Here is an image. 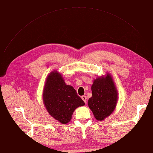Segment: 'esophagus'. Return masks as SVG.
I'll return each instance as SVG.
<instances>
[{"label": "esophagus", "mask_w": 153, "mask_h": 153, "mask_svg": "<svg viewBox=\"0 0 153 153\" xmlns=\"http://www.w3.org/2000/svg\"><path fill=\"white\" fill-rule=\"evenodd\" d=\"M81 98H82V100L84 101V102L86 103H87V97H86L85 96H82L81 97Z\"/></svg>", "instance_id": "obj_1"}]
</instances>
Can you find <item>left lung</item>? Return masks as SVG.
I'll list each match as a JSON object with an SVG mask.
<instances>
[{"instance_id": "left-lung-1", "label": "left lung", "mask_w": 153, "mask_h": 153, "mask_svg": "<svg viewBox=\"0 0 153 153\" xmlns=\"http://www.w3.org/2000/svg\"><path fill=\"white\" fill-rule=\"evenodd\" d=\"M92 97L88 100V106L96 120L103 121L111 115L117 103L118 91L112 75L98 77L91 86Z\"/></svg>"}]
</instances>
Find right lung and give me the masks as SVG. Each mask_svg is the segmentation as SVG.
I'll list each match as a JSON object with an SVG mask.
<instances>
[{
	"label": "right lung",
	"mask_w": 153,
	"mask_h": 153,
	"mask_svg": "<svg viewBox=\"0 0 153 153\" xmlns=\"http://www.w3.org/2000/svg\"><path fill=\"white\" fill-rule=\"evenodd\" d=\"M43 101L48 114L63 124L71 121L76 108L85 105L73 87L66 85L62 74L56 70L50 72L46 78Z\"/></svg>",
	"instance_id": "add662e5"
}]
</instances>
